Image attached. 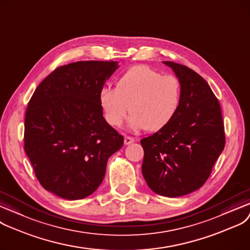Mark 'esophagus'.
<instances>
[{
    "mask_svg": "<svg viewBox=\"0 0 250 250\" xmlns=\"http://www.w3.org/2000/svg\"><path fill=\"white\" fill-rule=\"evenodd\" d=\"M133 142H134V138L130 137V136H125V137H124V145L128 146V145L133 144Z\"/></svg>",
    "mask_w": 250,
    "mask_h": 250,
    "instance_id": "1",
    "label": "esophagus"
}]
</instances>
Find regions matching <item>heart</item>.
<instances>
[{
    "label": "heart",
    "mask_w": 250,
    "mask_h": 250,
    "mask_svg": "<svg viewBox=\"0 0 250 250\" xmlns=\"http://www.w3.org/2000/svg\"><path fill=\"white\" fill-rule=\"evenodd\" d=\"M106 123L120 127L129 111L128 128L156 132L167 126L180 109L182 87L174 75H162L146 65L128 69L118 78L116 88L103 86L98 96Z\"/></svg>",
    "instance_id": "1"
}]
</instances>
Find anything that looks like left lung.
I'll list each match as a JSON object with an SVG mask.
<instances>
[{
	"mask_svg": "<svg viewBox=\"0 0 250 250\" xmlns=\"http://www.w3.org/2000/svg\"><path fill=\"white\" fill-rule=\"evenodd\" d=\"M180 80L182 101L173 120L142 138V175L157 194L178 197L205 184L225 146L221 106L208 83L192 69L164 61Z\"/></svg>",
	"mask_w": 250,
	"mask_h": 250,
	"instance_id": "obj_1",
	"label": "left lung"
}]
</instances>
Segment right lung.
I'll return each mask as SVG.
<instances>
[{"mask_svg": "<svg viewBox=\"0 0 250 250\" xmlns=\"http://www.w3.org/2000/svg\"><path fill=\"white\" fill-rule=\"evenodd\" d=\"M118 62L79 61L57 68L33 92L24 149L42 186L69 200L92 194L124 138L106 123L98 96Z\"/></svg>", "mask_w": 250, "mask_h": 250, "instance_id": "obj_1", "label": "right lung"}]
</instances>
